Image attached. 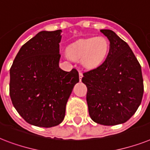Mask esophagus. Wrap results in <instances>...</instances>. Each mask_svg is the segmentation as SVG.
Masks as SVG:
<instances>
[{"label":"esophagus","instance_id":"obj_1","mask_svg":"<svg viewBox=\"0 0 150 150\" xmlns=\"http://www.w3.org/2000/svg\"><path fill=\"white\" fill-rule=\"evenodd\" d=\"M79 79H80V81H81V78H82L83 75H82V72H81V71H79Z\"/></svg>","mask_w":150,"mask_h":150}]
</instances>
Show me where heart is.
<instances>
[{
	"mask_svg": "<svg viewBox=\"0 0 150 150\" xmlns=\"http://www.w3.org/2000/svg\"><path fill=\"white\" fill-rule=\"evenodd\" d=\"M109 47V41L105 38H91L71 44L67 48V52L71 58L74 60L82 59L85 66L94 69L106 59Z\"/></svg>",
	"mask_w": 150,
	"mask_h": 150,
	"instance_id": "obj_1",
	"label": "heart"
}]
</instances>
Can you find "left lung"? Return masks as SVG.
<instances>
[{"label": "left lung", "mask_w": 150, "mask_h": 150, "mask_svg": "<svg viewBox=\"0 0 150 150\" xmlns=\"http://www.w3.org/2000/svg\"><path fill=\"white\" fill-rule=\"evenodd\" d=\"M110 42L109 54L100 66L83 73L88 113L96 123L126 122L141 104L143 79L141 66L126 41L114 31L100 30Z\"/></svg>", "instance_id": "left-lung-1"}]
</instances>
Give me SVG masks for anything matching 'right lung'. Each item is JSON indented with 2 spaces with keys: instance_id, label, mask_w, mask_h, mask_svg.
Here are the masks:
<instances>
[{
  "instance_id": "right-lung-1",
  "label": "right lung",
  "mask_w": 150,
  "mask_h": 150,
  "mask_svg": "<svg viewBox=\"0 0 150 150\" xmlns=\"http://www.w3.org/2000/svg\"><path fill=\"white\" fill-rule=\"evenodd\" d=\"M62 30L40 31L19 50L10 69V96L19 115L38 127L58 126L79 81V72L59 68Z\"/></svg>"
}]
</instances>
